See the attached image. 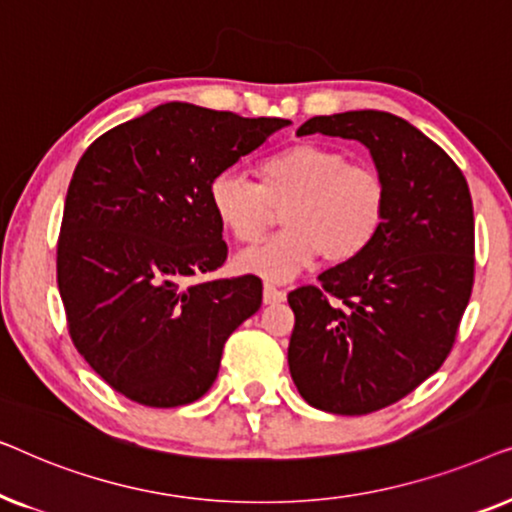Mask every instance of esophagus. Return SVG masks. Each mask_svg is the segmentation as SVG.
<instances>
[{"instance_id":"obj_1","label":"esophagus","mask_w":512,"mask_h":512,"mask_svg":"<svg viewBox=\"0 0 512 512\" xmlns=\"http://www.w3.org/2000/svg\"><path fill=\"white\" fill-rule=\"evenodd\" d=\"M284 298H286V293H284L282 289H277L275 284L265 282V286H263V300H265V305H275V303H282Z\"/></svg>"}]
</instances>
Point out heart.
<instances>
[{
  "instance_id": "obj_1",
  "label": "heart",
  "mask_w": 512,
  "mask_h": 512,
  "mask_svg": "<svg viewBox=\"0 0 512 512\" xmlns=\"http://www.w3.org/2000/svg\"><path fill=\"white\" fill-rule=\"evenodd\" d=\"M209 205L237 242L261 240L282 207L286 230L242 251L237 268L270 282H286L314 258L342 265L359 258L380 233L387 186L380 172L349 163L333 146L298 142L258 165V184L237 172H219L209 184Z\"/></svg>"
}]
</instances>
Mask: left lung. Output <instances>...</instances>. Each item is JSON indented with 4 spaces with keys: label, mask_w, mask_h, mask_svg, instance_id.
I'll use <instances>...</instances> for the list:
<instances>
[{
    "label": "left lung",
    "mask_w": 512,
    "mask_h": 512,
    "mask_svg": "<svg viewBox=\"0 0 512 512\" xmlns=\"http://www.w3.org/2000/svg\"><path fill=\"white\" fill-rule=\"evenodd\" d=\"M298 135L356 139L387 186L373 244L289 293V370L333 415L401 401L443 366L471 298L473 202L464 174L424 132L387 111L314 116Z\"/></svg>",
    "instance_id": "left-lung-1"
}]
</instances>
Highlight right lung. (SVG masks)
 Returning <instances> with one entry per match:
<instances>
[{
  "label": "right lung",
  "mask_w": 512,
  "mask_h": 512,
  "mask_svg": "<svg viewBox=\"0 0 512 512\" xmlns=\"http://www.w3.org/2000/svg\"><path fill=\"white\" fill-rule=\"evenodd\" d=\"M286 125L167 102L81 156L62 214L58 289L74 347L118 394L177 408L214 384L223 345L258 312L263 284L191 279L228 256L209 184Z\"/></svg>",
  "instance_id": "obj_1"
}]
</instances>
